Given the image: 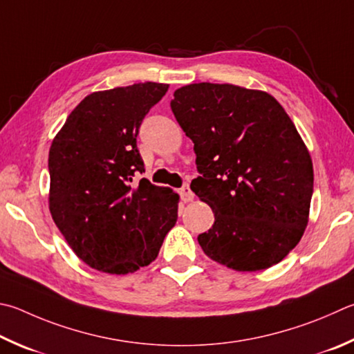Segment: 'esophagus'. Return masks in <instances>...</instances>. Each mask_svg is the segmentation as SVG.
I'll return each instance as SVG.
<instances>
[{
	"instance_id": "34e87169",
	"label": "esophagus",
	"mask_w": 354,
	"mask_h": 354,
	"mask_svg": "<svg viewBox=\"0 0 354 354\" xmlns=\"http://www.w3.org/2000/svg\"><path fill=\"white\" fill-rule=\"evenodd\" d=\"M179 195H181V198H183V201H184V203H190V201H194V192L190 190L189 184H184L183 187L179 189Z\"/></svg>"
}]
</instances>
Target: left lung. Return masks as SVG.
Here are the masks:
<instances>
[{
    "label": "left lung",
    "instance_id": "obj_1",
    "mask_svg": "<svg viewBox=\"0 0 354 354\" xmlns=\"http://www.w3.org/2000/svg\"><path fill=\"white\" fill-rule=\"evenodd\" d=\"M173 95L201 173L190 189L215 214L199 246L235 271L277 265L304 235L313 196V160L294 122L260 89L203 82Z\"/></svg>",
    "mask_w": 354,
    "mask_h": 354
}]
</instances>
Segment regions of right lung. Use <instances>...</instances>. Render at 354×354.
<instances>
[{
    "instance_id": "1",
    "label": "right lung",
    "mask_w": 354,
    "mask_h": 354,
    "mask_svg": "<svg viewBox=\"0 0 354 354\" xmlns=\"http://www.w3.org/2000/svg\"><path fill=\"white\" fill-rule=\"evenodd\" d=\"M167 83H134L86 95L49 150V210L88 266L124 275L150 265L178 220L179 195L142 178L136 138Z\"/></svg>"
}]
</instances>
